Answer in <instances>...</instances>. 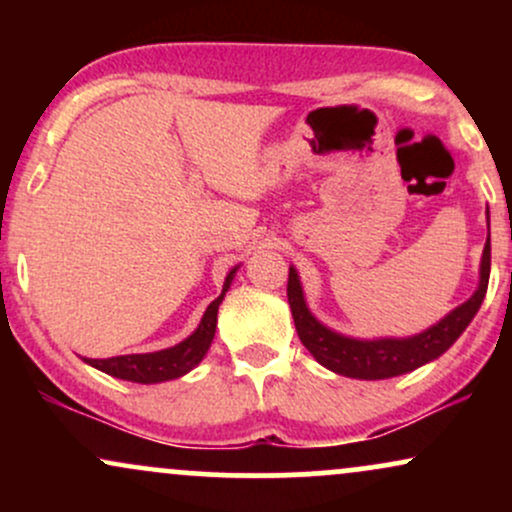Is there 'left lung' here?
Returning a JSON list of instances; mask_svg holds the SVG:
<instances>
[{"label": "left lung", "mask_w": 512, "mask_h": 512, "mask_svg": "<svg viewBox=\"0 0 512 512\" xmlns=\"http://www.w3.org/2000/svg\"><path fill=\"white\" fill-rule=\"evenodd\" d=\"M489 274H491V231L486 238L484 255H481L479 267V286L472 293L469 301L457 305L452 313L443 320L428 327L414 337H383V339H354L344 337V334L330 330L322 325L317 317L310 313L305 305V296L301 289V279L298 272L289 267V286H286V296H289L291 315L296 322V332L301 342L320 366L330 368L332 373L346 375V378L358 380H385L395 378V375L409 373L424 363L433 361L440 354L450 349L457 342V337L467 330L469 322L474 320L477 310L484 301L486 289H489Z\"/></svg>", "instance_id": "8db88e82"}]
</instances>
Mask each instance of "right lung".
<instances>
[{
    "mask_svg": "<svg viewBox=\"0 0 512 512\" xmlns=\"http://www.w3.org/2000/svg\"><path fill=\"white\" fill-rule=\"evenodd\" d=\"M238 267H233L226 276V284H223L221 296L216 301L209 303L207 313L202 315V322L195 332L187 339H182L180 344L170 346V349L154 351V354H127V356H113V358H84L88 366L103 370V373L113 375V378L129 380V383H166V380H175L180 375L190 373L192 368L207 356L211 342H214L216 332V313H219V305L226 296L228 286H231L233 276H236Z\"/></svg>",
    "mask_w": 512,
    "mask_h": 512,
    "instance_id": "1",
    "label": "right lung"
}]
</instances>
